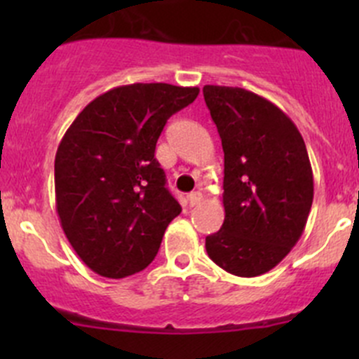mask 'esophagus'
<instances>
[{"instance_id": "esophagus-1", "label": "esophagus", "mask_w": 359, "mask_h": 359, "mask_svg": "<svg viewBox=\"0 0 359 359\" xmlns=\"http://www.w3.org/2000/svg\"><path fill=\"white\" fill-rule=\"evenodd\" d=\"M201 200H203V194L200 193V191H194V193H191L189 196H187V201H189L191 206L198 205V203H200Z\"/></svg>"}]
</instances>
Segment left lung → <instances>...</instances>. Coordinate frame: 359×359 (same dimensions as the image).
<instances>
[{"mask_svg": "<svg viewBox=\"0 0 359 359\" xmlns=\"http://www.w3.org/2000/svg\"><path fill=\"white\" fill-rule=\"evenodd\" d=\"M224 151V224L206 236L210 259L253 278L276 267L300 240L314 196L313 168L293 121L238 86L205 85Z\"/></svg>", "mask_w": 359, "mask_h": 359, "instance_id": "left-lung-1", "label": "left lung"}]
</instances>
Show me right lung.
Returning <instances> with one entry per match:
<instances>
[{"instance_id":"1","label":"right lung","mask_w":359,"mask_h":359,"mask_svg":"<svg viewBox=\"0 0 359 359\" xmlns=\"http://www.w3.org/2000/svg\"><path fill=\"white\" fill-rule=\"evenodd\" d=\"M198 86L133 83L93 99L55 154V205L79 259L104 278H126L156 257L182 212L154 158L166 119L189 106Z\"/></svg>"}]
</instances>
